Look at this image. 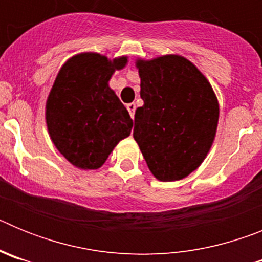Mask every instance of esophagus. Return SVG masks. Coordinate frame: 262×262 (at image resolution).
I'll list each match as a JSON object with an SVG mask.
<instances>
[{
    "mask_svg": "<svg viewBox=\"0 0 262 262\" xmlns=\"http://www.w3.org/2000/svg\"><path fill=\"white\" fill-rule=\"evenodd\" d=\"M127 110H128V113H129V115H131V118L135 117V110H136L135 102L128 103V105H127Z\"/></svg>",
    "mask_w": 262,
    "mask_h": 262,
    "instance_id": "34e87169",
    "label": "esophagus"
}]
</instances>
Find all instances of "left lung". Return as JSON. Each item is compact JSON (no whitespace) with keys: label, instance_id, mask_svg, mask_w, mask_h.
<instances>
[{"label":"left lung","instance_id":"1","mask_svg":"<svg viewBox=\"0 0 262 262\" xmlns=\"http://www.w3.org/2000/svg\"><path fill=\"white\" fill-rule=\"evenodd\" d=\"M140 97L134 139L152 174L178 181L202 164L216 133L219 105L193 62L178 55L136 62Z\"/></svg>","mask_w":262,"mask_h":262}]
</instances>
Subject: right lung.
I'll return each mask as SVG.
<instances>
[{"instance_id":"obj_1","label":"right lung","mask_w":262,"mask_h":262,"mask_svg":"<svg viewBox=\"0 0 262 262\" xmlns=\"http://www.w3.org/2000/svg\"><path fill=\"white\" fill-rule=\"evenodd\" d=\"M127 57L113 61L80 53L61 67L48 96L46 120L53 144L72 165L102 166L115 145L131 134L133 119L108 80Z\"/></svg>"}]
</instances>
